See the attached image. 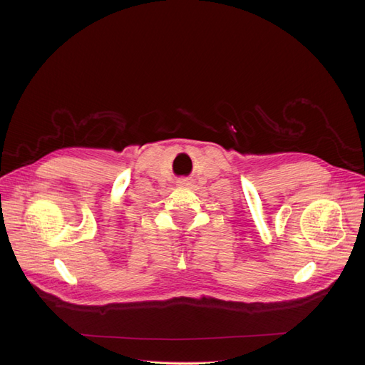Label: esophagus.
I'll return each mask as SVG.
<instances>
[{
    "label": "esophagus",
    "instance_id": "1",
    "mask_svg": "<svg viewBox=\"0 0 365 365\" xmlns=\"http://www.w3.org/2000/svg\"><path fill=\"white\" fill-rule=\"evenodd\" d=\"M178 182H180V184H182V185H190V182H192V181H190V180H187V178H182V180H180Z\"/></svg>",
    "mask_w": 365,
    "mask_h": 365
}]
</instances>
